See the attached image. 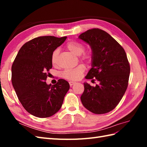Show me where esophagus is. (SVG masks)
<instances>
[{"instance_id":"1","label":"esophagus","mask_w":147,"mask_h":147,"mask_svg":"<svg viewBox=\"0 0 147 147\" xmlns=\"http://www.w3.org/2000/svg\"><path fill=\"white\" fill-rule=\"evenodd\" d=\"M69 85L71 86H73V85H74V84H75L76 82H73V81H70V82H69Z\"/></svg>"}]
</instances>
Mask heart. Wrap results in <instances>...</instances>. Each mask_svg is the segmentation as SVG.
Here are the masks:
<instances>
[{
  "instance_id": "heart-1",
  "label": "heart",
  "mask_w": 147,
  "mask_h": 147,
  "mask_svg": "<svg viewBox=\"0 0 147 147\" xmlns=\"http://www.w3.org/2000/svg\"><path fill=\"white\" fill-rule=\"evenodd\" d=\"M66 47L69 51L76 55H81L83 53L84 51H85V47H84V45H82V43L75 41H71L67 43ZM58 54L59 51L57 49L55 50L52 53L51 61L53 65H55L56 64ZM83 59L87 61H90V60H91V56L90 55H84L83 56ZM85 70V67L83 65H80L75 68L72 69L64 71L62 73V76L65 79L69 80H77L80 79L81 76H82Z\"/></svg>"
}]
</instances>
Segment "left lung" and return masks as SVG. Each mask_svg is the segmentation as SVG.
Here are the masks:
<instances>
[{"instance_id":"1","label":"left lung","mask_w":147,"mask_h":147,"mask_svg":"<svg viewBox=\"0 0 147 147\" xmlns=\"http://www.w3.org/2000/svg\"><path fill=\"white\" fill-rule=\"evenodd\" d=\"M78 38L92 49V68L86 79L95 78L99 82L95 86L83 83L81 100L93 113H107L121 101L128 85L130 66L126 54L116 40L100 29L87 30Z\"/></svg>"}]
</instances>
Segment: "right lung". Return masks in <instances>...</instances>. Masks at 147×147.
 Instances as JSON below:
<instances>
[{
	"mask_svg": "<svg viewBox=\"0 0 147 147\" xmlns=\"http://www.w3.org/2000/svg\"><path fill=\"white\" fill-rule=\"evenodd\" d=\"M66 36H39L21 47L12 64L11 81L19 100L34 116L45 118L57 112L69 89V84L59 79L55 85L45 82L52 67L53 52Z\"/></svg>",
	"mask_w": 147,
	"mask_h": 147,
	"instance_id": "add662e5",
	"label": "right lung"
}]
</instances>
